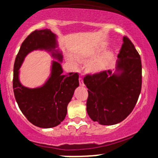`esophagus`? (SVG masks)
Returning <instances> with one entry per match:
<instances>
[{
    "instance_id": "esophagus-1",
    "label": "esophagus",
    "mask_w": 158,
    "mask_h": 158,
    "mask_svg": "<svg viewBox=\"0 0 158 158\" xmlns=\"http://www.w3.org/2000/svg\"><path fill=\"white\" fill-rule=\"evenodd\" d=\"M79 85H80L81 86H84V85H85L84 81H83V79H81V78H79Z\"/></svg>"
}]
</instances>
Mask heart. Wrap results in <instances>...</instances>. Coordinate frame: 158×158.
Returning a JSON list of instances; mask_svg holds the SVG:
<instances>
[{
    "label": "heart",
    "mask_w": 158,
    "mask_h": 158,
    "mask_svg": "<svg viewBox=\"0 0 158 158\" xmlns=\"http://www.w3.org/2000/svg\"><path fill=\"white\" fill-rule=\"evenodd\" d=\"M102 48L95 49L94 50H92L91 52L84 55V58L88 59H93V58L96 57V56L99 55V54L102 52ZM113 56L114 52L112 51V50L106 51L101 56H98V57L92 59L91 61H90L89 62L86 64V67H85L86 70L88 73L91 74H97L99 73H102V72L106 70L107 68H108V65H109L110 61L112 60V59H113ZM70 61L73 66H76V65L77 64V61H76L73 58L70 57Z\"/></svg>",
    "instance_id": "heart-1"
}]
</instances>
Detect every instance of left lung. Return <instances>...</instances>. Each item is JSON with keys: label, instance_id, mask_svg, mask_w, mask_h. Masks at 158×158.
Returning a JSON list of instances; mask_svg holds the SVG:
<instances>
[{"label": "left lung", "instance_id": "obj_1", "mask_svg": "<svg viewBox=\"0 0 158 158\" xmlns=\"http://www.w3.org/2000/svg\"><path fill=\"white\" fill-rule=\"evenodd\" d=\"M123 41L114 73L108 70L84 78L88 89V116L104 126L124 120L135 108L141 91L140 56L128 38L123 37Z\"/></svg>", "mask_w": 158, "mask_h": 158}]
</instances>
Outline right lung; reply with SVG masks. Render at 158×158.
I'll return each instance as SVG.
<instances>
[{
    "label": "right lung",
    "mask_w": 158,
    "mask_h": 158,
    "mask_svg": "<svg viewBox=\"0 0 158 158\" xmlns=\"http://www.w3.org/2000/svg\"><path fill=\"white\" fill-rule=\"evenodd\" d=\"M34 50H44L57 61L53 60L50 77L41 86L30 89L19 79V68L25 57ZM62 52L59 48L57 35L48 29L35 30L23 41L15 58L13 73V91L16 102L23 115L34 126L43 128L57 126L67 115V107L74 90L79 87V74H63Z\"/></svg>",
    "instance_id": "right-lung-1"
}]
</instances>
